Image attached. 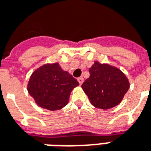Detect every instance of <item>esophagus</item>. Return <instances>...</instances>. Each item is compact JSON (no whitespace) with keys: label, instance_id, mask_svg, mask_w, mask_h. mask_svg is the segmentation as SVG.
<instances>
[{"label":"esophagus","instance_id":"1","mask_svg":"<svg viewBox=\"0 0 151 151\" xmlns=\"http://www.w3.org/2000/svg\"><path fill=\"white\" fill-rule=\"evenodd\" d=\"M78 81L79 84L81 85L82 83H83V81H84V78H83L82 77H80V78H78Z\"/></svg>","mask_w":151,"mask_h":151}]
</instances>
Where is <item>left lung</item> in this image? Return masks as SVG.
<instances>
[{
  "instance_id": "left-lung-1",
  "label": "left lung",
  "mask_w": 151,
  "mask_h": 151,
  "mask_svg": "<svg viewBox=\"0 0 151 151\" xmlns=\"http://www.w3.org/2000/svg\"><path fill=\"white\" fill-rule=\"evenodd\" d=\"M89 71L90 78L83 82L81 87L90 103L102 110L118 106L129 88L126 75L118 68L97 61Z\"/></svg>"
}]
</instances>
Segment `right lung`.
Segmentation results:
<instances>
[{"label": "right lung", "instance_id": "obj_1", "mask_svg": "<svg viewBox=\"0 0 151 151\" xmlns=\"http://www.w3.org/2000/svg\"><path fill=\"white\" fill-rule=\"evenodd\" d=\"M78 85L70 73L62 70L56 62L45 64L34 70L27 90L38 106L53 111L66 106L70 93Z\"/></svg>", "mask_w": 151, "mask_h": 151}]
</instances>
